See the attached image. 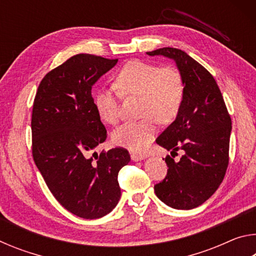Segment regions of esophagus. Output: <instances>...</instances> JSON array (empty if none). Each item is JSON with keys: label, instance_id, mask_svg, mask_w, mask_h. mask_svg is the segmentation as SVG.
Returning <instances> with one entry per match:
<instances>
[{"label": "esophagus", "instance_id": "esophagus-1", "mask_svg": "<svg viewBox=\"0 0 256 256\" xmlns=\"http://www.w3.org/2000/svg\"><path fill=\"white\" fill-rule=\"evenodd\" d=\"M146 158L144 154H131V159L133 162H141V160H144Z\"/></svg>", "mask_w": 256, "mask_h": 256}]
</instances>
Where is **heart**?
Returning <instances> with one entry per match:
<instances>
[{
	"mask_svg": "<svg viewBox=\"0 0 256 256\" xmlns=\"http://www.w3.org/2000/svg\"><path fill=\"white\" fill-rule=\"evenodd\" d=\"M116 84L124 94L141 97L144 120L120 125L112 134L114 144L131 151H144L157 133V120L170 123L180 112L184 98V81L172 66L160 68L144 60H132L120 71ZM118 94L102 89L94 99L99 118L108 124L120 118Z\"/></svg>",
	"mask_w": 256,
	"mask_h": 256,
	"instance_id": "1",
	"label": "heart"
}]
</instances>
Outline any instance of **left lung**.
<instances>
[{"mask_svg": "<svg viewBox=\"0 0 256 256\" xmlns=\"http://www.w3.org/2000/svg\"><path fill=\"white\" fill-rule=\"evenodd\" d=\"M146 54L174 60L184 81L180 112L156 140L162 148L183 150L184 154L178 162L164 158L167 176L154 185V193L174 209H193L216 192L226 174L230 116L214 76L184 50L164 47Z\"/></svg>", "mask_w": 256, "mask_h": 256, "instance_id": "8db88e82", "label": "left lung"}]
</instances>
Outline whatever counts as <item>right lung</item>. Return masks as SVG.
<instances>
[{"label": "right lung", "mask_w": 256, "mask_h": 256, "mask_svg": "<svg viewBox=\"0 0 256 256\" xmlns=\"http://www.w3.org/2000/svg\"><path fill=\"white\" fill-rule=\"evenodd\" d=\"M118 60L72 56L44 76L34 102V164L56 200L84 219L102 218L114 209L120 198L118 172L131 160L123 148L94 151L107 132L92 89Z\"/></svg>", "instance_id": "1"}]
</instances>
